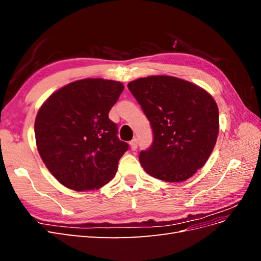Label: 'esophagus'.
Returning <instances> with one entry per match:
<instances>
[{"label": "esophagus", "instance_id": "34e87169", "mask_svg": "<svg viewBox=\"0 0 261 261\" xmlns=\"http://www.w3.org/2000/svg\"><path fill=\"white\" fill-rule=\"evenodd\" d=\"M129 145H130V149H132V150H136V149H137V146H138L137 139L134 138V139L130 141V143H129Z\"/></svg>", "mask_w": 261, "mask_h": 261}]
</instances>
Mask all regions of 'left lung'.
<instances>
[{
  "mask_svg": "<svg viewBox=\"0 0 261 261\" xmlns=\"http://www.w3.org/2000/svg\"><path fill=\"white\" fill-rule=\"evenodd\" d=\"M147 116L152 144L139 153L141 167L155 178L183 181L203 167L219 134L215 99L199 86L173 76H149L128 83Z\"/></svg>",
  "mask_w": 261,
  "mask_h": 261,
  "instance_id": "obj_1",
  "label": "left lung"
}]
</instances>
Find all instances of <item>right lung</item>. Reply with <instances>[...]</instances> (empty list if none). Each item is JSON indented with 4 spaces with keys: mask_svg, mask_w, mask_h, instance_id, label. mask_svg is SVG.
<instances>
[{
    "mask_svg": "<svg viewBox=\"0 0 261 261\" xmlns=\"http://www.w3.org/2000/svg\"><path fill=\"white\" fill-rule=\"evenodd\" d=\"M123 90L120 82L86 78L62 87L39 109L38 151L62 185L94 191L114 177L128 144L118 139L109 112Z\"/></svg>",
    "mask_w": 261,
    "mask_h": 261,
    "instance_id": "1",
    "label": "right lung"
}]
</instances>
